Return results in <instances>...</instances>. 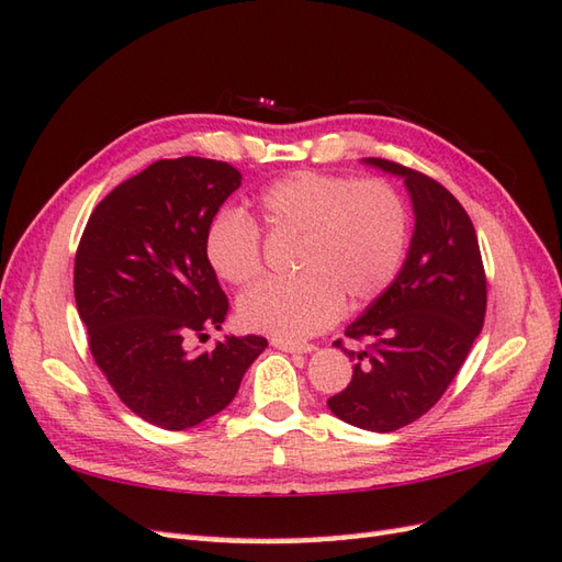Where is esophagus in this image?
<instances>
[{
    "mask_svg": "<svg viewBox=\"0 0 562 562\" xmlns=\"http://www.w3.org/2000/svg\"><path fill=\"white\" fill-rule=\"evenodd\" d=\"M272 348H278L282 352H314L316 348L314 345H306V342H290V340H272Z\"/></svg>",
    "mask_w": 562,
    "mask_h": 562,
    "instance_id": "esophagus-1",
    "label": "esophagus"
}]
</instances>
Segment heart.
I'll use <instances>...</instances> for the list:
<instances>
[{
    "label": "heart",
    "mask_w": 562,
    "mask_h": 562,
    "mask_svg": "<svg viewBox=\"0 0 562 562\" xmlns=\"http://www.w3.org/2000/svg\"><path fill=\"white\" fill-rule=\"evenodd\" d=\"M260 212L274 236H296V274L241 294L238 318L248 330L280 340L312 338L340 316L342 304L376 300L408 250V207L381 178L296 171L262 190ZM205 254L222 280H256L262 268L258 224L241 210H222L210 222Z\"/></svg>",
    "instance_id": "1"
}]
</instances>
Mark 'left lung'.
I'll return each mask as SVG.
<instances>
[{
  "label": "left lung",
  "instance_id": "1",
  "mask_svg": "<svg viewBox=\"0 0 562 562\" xmlns=\"http://www.w3.org/2000/svg\"><path fill=\"white\" fill-rule=\"evenodd\" d=\"M364 161L403 178L415 232L396 280L345 328L367 348L333 342L355 367L328 408L348 425L393 432L432 408L457 376L483 328L487 282L473 222L445 186L396 161Z\"/></svg>",
  "mask_w": 562,
  "mask_h": 562
}]
</instances>
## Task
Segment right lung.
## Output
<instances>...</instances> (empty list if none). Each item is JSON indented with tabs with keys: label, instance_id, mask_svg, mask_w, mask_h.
Instances as JSON below:
<instances>
[{
	"label": "right lung",
	"instance_id": "right-lung-1",
	"mask_svg": "<svg viewBox=\"0 0 562 562\" xmlns=\"http://www.w3.org/2000/svg\"><path fill=\"white\" fill-rule=\"evenodd\" d=\"M238 186L226 161H154L99 202L77 248L75 300L93 360L130 411L164 429L224 411L268 348L226 336L210 352L186 350L188 336L207 338L229 314L205 236Z\"/></svg>",
	"mask_w": 562,
	"mask_h": 562
}]
</instances>
